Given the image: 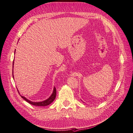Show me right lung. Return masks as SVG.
Instances as JSON below:
<instances>
[{"mask_svg": "<svg viewBox=\"0 0 133 133\" xmlns=\"http://www.w3.org/2000/svg\"><path fill=\"white\" fill-rule=\"evenodd\" d=\"M12 65H14V62H13V63H12ZM12 68H13V66H12ZM12 73H13V72H12ZM12 77H14L13 76V74H12ZM17 90H18V89H17ZM18 92H19V91H18ZM20 96L21 97V98H23L24 100H25L26 102H28L29 103L31 104L32 105H36V106H47V105H49L50 104H51V103H52L54 101V99H55L56 96V88L55 87L52 94L48 98V99L44 101L40 102H31L30 101L28 100V99H26V98L23 97V96Z\"/></svg>", "mask_w": 133, "mask_h": 133, "instance_id": "add662e5", "label": "right lung"}]
</instances>
